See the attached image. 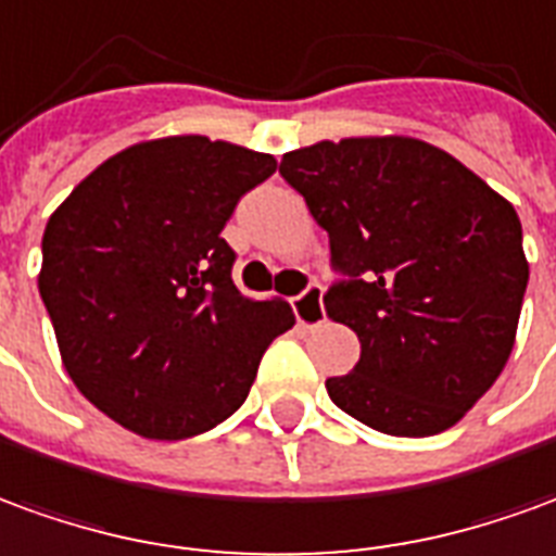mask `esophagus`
<instances>
[{"label":"esophagus","instance_id":"34e87169","mask_svg":"<svg viewBox=\"0 0 556 556\" xmlns=\"http://www.w3.org/2000/svg\"><path fill=\"white\" fill-rule=\"evenodd\" d=\"M293 311H296V320L305 326V329H314L326 320V311H323V287L311 285L305 293H299L293 299Z\"/></svg>","mask_w":556,"mask_h":556}]
</instances>
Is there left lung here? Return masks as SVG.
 <instances>
[{
    "label": "left lung",
    "mask_w": 556,
    "mask_h": 556,
    "mask_svg": "<svg viewBox=\"0 0 556 556\" xmlns=\"http://www.w3.org/2000/svg\"><path fill=\"white\" fill-rule=\"evenodd\" d=\"M281 176L348 275L323 305L362 353L326 380L329 397L392 437L460 422L515 348L530 278L515 206L448 152L401 134L302 146Z\"/></svg>",
    "instance_id": "obj_1"
}]
</instances>
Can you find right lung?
Segmentation results:
<instances>
[{
    "mask_svg": "<svg viewBox=\"0 0 556 556\" xmlns=\"http://www.w3.org/2000/svg\"><path fill=\"white\" fill-rule=\"evenodd\" d=\"M278 161L200 134L143 140L50 215L38 290L86 401L146 440L203 434L242 407L263 353L293 329L285 299H248L222 239Z\"/></svg>",
    "mask_w": 556,
    "mask_h": 556,
    "instance_id": "obj_1",
    "label": "right lung"
}]
</instances>
